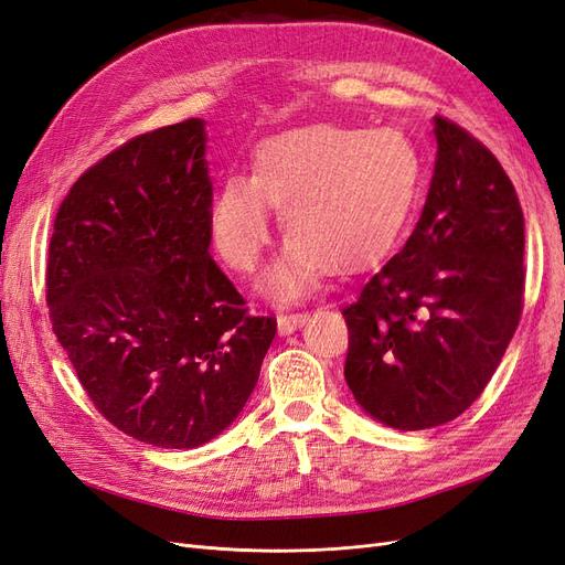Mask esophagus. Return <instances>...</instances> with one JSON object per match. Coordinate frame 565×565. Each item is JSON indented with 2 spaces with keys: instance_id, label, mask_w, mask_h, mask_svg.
Here are the masks:
<instances>
[{
  "instance_id": "34e87169",
  "label": "esophagus",
  "mask_w": 565,
  "mask_h": 565,
  "mask_svg": "<svg viewBox=\"0 0 565 565\" xmlns=\"http://www.w3.org/2000/svg\"><path fill=\"white\" fill-rule=\"evenodd\" d=\"M303 320H306V313H282L278 316V330L280 334H292Z\"/></svg>"
}]
</instances>
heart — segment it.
Returning a JSON list of instances; mask_svg holds the SVG:
<instances>
[{
    "mask_svg": "<svg viewBox=\"0 0 565 565\" xmlns=\"http://www.w3.org/2000/svg\"><path fill=\"white\" fill-rule=\"evenodd\" d=\"M417 181V150L396 129H289L256 146L252 179L221 181L210 210L212 241L233 270L249 273L270 237L273 204L289 237L262 287L292 299L324 268L353 276L380 264L405 228Z\"/></svg>",
    "mask_w": 565,
    "mask_h": 565,
    "instance_id": "b5f03b06",
    "label": "heart"
}]
</instances>
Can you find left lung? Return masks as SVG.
<instances>
[{"label":"left lung","mask_w":565,"mask_h":565,"mask_svg":"<svg viewBox=\"0 0 565 565\" xmlns=\"http://www.w3.org/2000/svg\"><path fill=\"white\" fill-rule=\"evenodd\" d=\"M436 167L405 247L344 311V377L391 429L440 426L481 396L523 309V212L498 158L434 117Z\"/></svg>","instance_id":"left-lung-1"}]
</instances>
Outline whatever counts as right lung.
<instances>
[{
  "label": "right lung",
  "instance_id": "add662e5",
  "mask_svg": "<svg viewBox=\"0 0 565 565\" xmlns=\"http://www.w3.org/2000/svg\"><path fill=\"white\" fill-rule=\"evenodd\" d=\"M204 119L136 136L84 172L49 243L46 303L96 409L156 448L243 413L276 337L210 256Z\"/></svg>",
  "mask_w": 565,
  "mask_h": 565
}]
</instances>
